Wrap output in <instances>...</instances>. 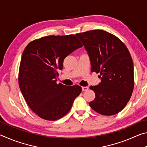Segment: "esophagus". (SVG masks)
Instances as JSON below:
<instances>
[{"label":"esophagus","instance_id":"obj_1","mask_svg":"<svg viewBox=\"0 0 147 147\" xmlns=\"http://www.w3.org/2000/svg\"><path fill=\"white\" fill-rule=\"evenodd\" d=\"M82 91H86L88 90L89 88L88 86H86V87H82Z\"/></svg>","mask_w":147,"mask_h":147}]
</instances>
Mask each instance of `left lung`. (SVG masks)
Listing matches in <instances>:
<instances>
[{
    "mask_svg": "<svg viewBox=\"0 0 147 147\" xmlns=\"http://www.w3.org/2000/svg\"><path fill=\"white\" fill-rule=\"evenodd\" d=\"M76 36L88 53L91 72L100 73V82L89 87L96 96L89 106L101 115L118 113L128 102L134 86V64L128 49L114 35L101 30Z\"/></svg>",
    "mask_w": 147,
    "mask_h": 147,
    "instance_id": "left-lung-1",
    "label": "left lung"
}]
</instances>
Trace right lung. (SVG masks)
Wrapping results in <instances>:
<instances>
[{
    "label": "right lung",
    "instance_id": "1",
    "mask_svg": "<svg viewBox=\"0 0 147 147\" xmlns=\"http://www.w3.org/2000/svg\"><path fill=\"white\" fill-rule=\"evenodd\" d=\"M82 45L74 35L49 36L30 43L19 67V85L30 108L39 117L56 121L67 113L82 92L78 85L57 84L64 59Z\"/></svg>",
    "mask_w": 147,
    "mask_h": 147
}]
</instances>
